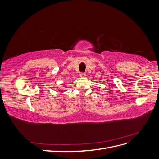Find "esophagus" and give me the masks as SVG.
Masks as SVG:
<instances>
[{"mask_svg": "<svg viewBox=\"0 0 159 159\" xmlns=\"http://www.w3.org/2000/svg\"><path fill=\"white\" fill-rule=\"evenodd\" d=\"M80 77H81V78H84V77L85 76V73H84V72H81V73H80Z\"/></svg>", "mask_w": 159, "mask_h": 159, "instance_id": "obj_1", "label": "esophagus"}]
</instances>
